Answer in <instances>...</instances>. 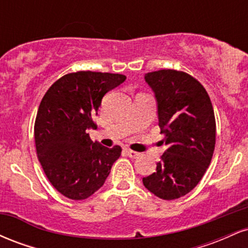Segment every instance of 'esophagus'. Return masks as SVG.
<instances>
[{"label":"esophagus","mask_w":248,"mask_h":248,"mask_svg":"<svg viewBox=\"0 0 248 248\" xmlns=\"http://www.w3.org/2000/svg\"><path fill=\"white\" fill-rule=\"evenodd\" d=\"M126 153L130 158H138V157H140V155H141L140 153L134 152V150H130V149H126Z\"/></svg>","instance_id":"34e87169"}]
</instances>
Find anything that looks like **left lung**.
<instances>
[{"instance_id":"8db88e82","label":"left lung","mask_w":248,"mask_h":248,"mask_svg":"<svg viewBox=\"0 0 248 248\" xmlns=\"http://www.w3.org/2000/svg\"><path fill=\"white\" fill-rule=\"evenodd\" d=\"M144 80L155 94L167 150L156 171L142 182L158 198L177 199L197 186L211 163L216 144L213 107L203 85L186 72L160 70L147 73Z\"/></svg>"}]
</instances>
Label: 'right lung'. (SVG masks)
Here are the masks:
<instances>
[{"label": "right lung", "mask_w": 248, "mask_h": 248, "mask_svg": "<svg viewBox=\"0 0 248 248\" xmlns=\"http://www.w3.org/2000/svg\"><path fill=\"white\" fill-rule=\"evenodd\" d=\"M126 76L79 71L58 79L43 96L35 121L38 160L50 183L62 195L80 201L104 186L121 147L91 140L88 130L107 92Z\"/></svg>", "instance_id": "1"}]
</instances>
